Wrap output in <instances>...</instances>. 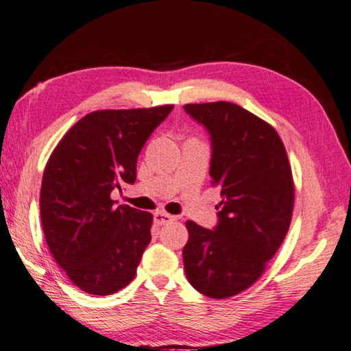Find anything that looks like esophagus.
I'll return each mask as SVG.
<instances>
[{"mask_svg":"<svg viewBox=\"0 0 351 351\" xmlns=\"http://www.w3.org/2000/svg\"><path fill=\"white\" fill-rule=\"evenodd\" d=\"M173 219H175V217L170 215V213H167V212H156L153 217L154 224H158V226L170 223V221H173Z\"/></svg>","mask_w":351,"mask_h":351,"instance_id":"esophagus-1","label":"esophagus"}]
</instances>
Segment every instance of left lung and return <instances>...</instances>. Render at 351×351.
<instances>
[{
	"instance_id": "8db88e82",
	"label": "left lung",
	"mask_w": 351,
	"mask_h": 351,
	"mask_svg": "<svg viewBox=\"0 0 351 351\" xmlns=\"http://www.w3.org/2000/svg\"><path fill=\"white\" fill-rule=\"evenodd\" d=\"M184 110L210 133L209 173L223 197L215 229L186 223L184 269L198 293L228 299L258 280L287 237L293 173L280 136L263 119L230 102Z\"/></svg>"
}]
</instances>
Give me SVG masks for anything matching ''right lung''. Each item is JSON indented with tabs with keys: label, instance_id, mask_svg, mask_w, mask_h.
I'll use <instances>...</instances> for the list:
<instances>
[{
	"label": "right lung",
	"instance_id": "right-lung-1",
	"mask_svg": "<svg viewBox=\"0 0 351 351\" xmlns=\"http://www.w3.org/2000/svg\"><path fill=\"white\" fill-rule=\"evenodd\" d=\"M171 110L90 112L68 130L46 164L40 190L45 239L69 280L88 294H114L136 276L153 215L116 206L111 192L136 181L142 147Z\"/></svg>",
	"mask_w": 351,
	"mask_h": 351
}]
</instances>
